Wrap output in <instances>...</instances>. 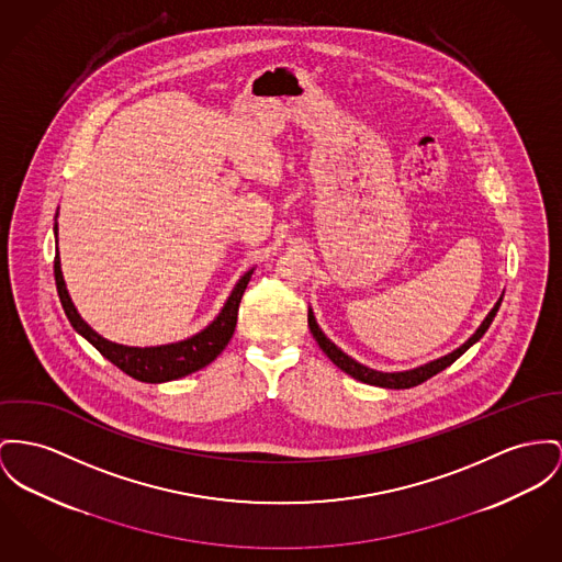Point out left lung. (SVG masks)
I'll return each mask as SVG.
<instances>
[{"label": "left lung", "mask_w": 562, "mask_h": 562, "mask_svg": "<svg viewBox=\"0 0 562 562\" xmlns=\"http://www.w3.org/2000/svg\"><path fill=\"white\" fill-rule=\"evenodd\" d=\"M503 294H505V292H503ZM503 294H501V299L496 300V304L490 308V313H487L486 319L480 324V328H477L471 337L467 338L460 347H456L453 351H449V353L437 358V360H430V362H426V364H419V367H415V369H409V371L383 373V371H374V369L367 367V364H360L358 360H353L351 356H347L340 347H337L330 338L324 335V330L319 328V324H317V319H315V315H313V308H308V328H311V333H313V338L317 340V345L322 347V351L337 364L342 373L351 374L353 379H358V381H362V383H369V385H376V387L407 390V387L424 383V381L430 379L432 374L441 373L443 369H448L449 364H453L469 347H473L480 338L484 337L487 328H490V324H492V319L496 317V311H498V306H501V302H503Z\"/></svg>", "instance_id": "1"}]
</instances>
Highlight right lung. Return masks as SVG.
<instances>
[{"mask_svg": "<svg viewBox=\"0 0 562 562\" xmlns=\"http://www.w3.org/2000/svg\"><path fill=\"white\" fill-rule=\"evenodd\" d=\"M59 215V213H57ZM57 215H55V243H57ZM256 268H249L234 285L229 296L225 300L220 315L200 333L193 337L168 342V345H153V347H130V345H119L109 338L98 335L76 311L75 302L68 294L64 272H61V260H59V249H55V283H57V294L61 300V306L72 324L76 333L80 337L87 338L106 360H111L116 369L123 373L145 381V383H164V381H175L186 374L195 373L211 364L222 351L229 338L234 335L236 328V317H238V304L247 290V283L251 281Z\"/></svg>", "mask_w": 562, "mask_h": 562, "instance_id": "obj_1", "label": "right lung"}]
</instances>
